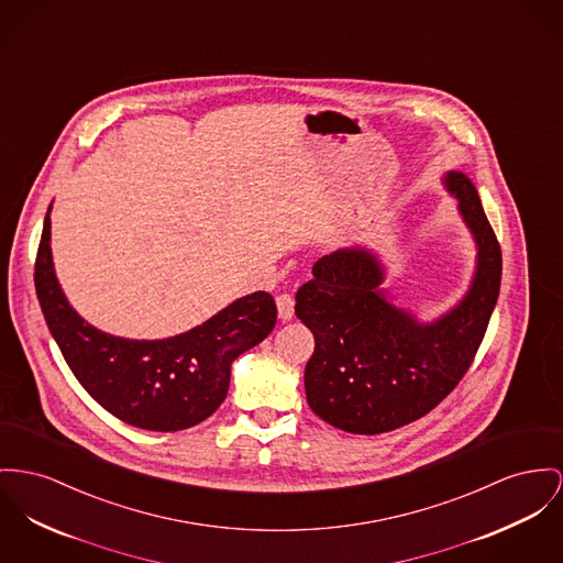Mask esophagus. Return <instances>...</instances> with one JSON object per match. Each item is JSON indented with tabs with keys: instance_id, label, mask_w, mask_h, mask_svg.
I'll return each mask as SVG.
<instances>
[{
	"instance_id": "1",
	"label": "esophagus",
	"mask_w": 563,
	"mask_h": 563,
	"mask_svg": "<svg viewBox=\"0 0 563 563\" xmlns=\"http://www.w3.org/2000/svg\"><path fill=\"white\" fill-rule=\"evenodd\" d=\"M277 311H279V318L284 320V322H288V320H292V316H295V299L290 297V295H279L277 299Z\"/></svg>"
}]
</instances>
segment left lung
<instances>
[{
    "mask_svg": "<svg viewBox=\"0 0 563 563\" xmlns=\"http://www.w3.org/2000/svg\"><path fill=\"white\" fill-rule=\"evenodd\" d=\"M444 186L478 247L472 286L449 313L422 324L388 302L379 290L384 268L363 247L322 256L297 292V318L316 339L305 367L307 404L341 431L386 433L431 412L470 369L487 333L501 250L474 184L449 173Z\"/></svg>",
    "mask_w": 563,
    "mask_h": 563,
    "instance_id": "1",
    "label": "left lung"
}]
</instances>
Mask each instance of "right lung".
Returning a JSON list of instances; mask_svg holds the SVG:
<instances>
[{
	"mask_svg": "<svg viewBox=\"0 0 563 563\" xmlns=\"http://www.w3.org/2000/svg\"><path fill=\"white\" fill-rule=\"evenodd\" d=\"M51 207L36 256V295L51 335L80 386L119 420L147 431H181L216 412L230 365L275 327L268 292L230 302L188 333L155 341L114 338L85 322L59 288L51 258Z\"/></svg>",
	"mask_w": 563,
	"mask_h": 563,
	"instance_id": "obj_1",
	"label": "right lung"
}]
</instances>
